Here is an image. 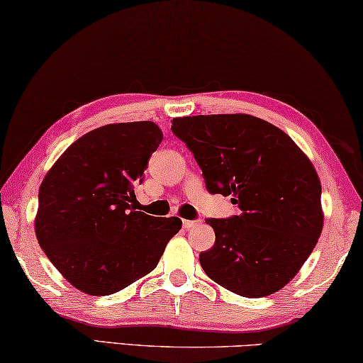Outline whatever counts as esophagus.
<instances>
[{
  "instance_id": "34e87169",
  "label": "esophagus",
  "mask_w": 363,
  "mask_h": 363,
  "mask_svg": "<svg viewBox=\"0 0 363 363\" xmlns=\"http://www.w3.org/2000/svg\"><path fill=\"white\" fill-rule=\"evenodd\" d=\"M182 224H184V228H186V229H192L195 226H199L200 220H184Z\"/></svg>"
}]
</instances>
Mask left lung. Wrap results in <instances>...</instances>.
Segmentation results:
<instances>
[{"mask_svg":"<svg viewBox=\"0 0 363 363\" xmlns=\"http://www.w3.org/2000/svg\"><path fill=\"white\" fill-rule=\"evenodd\" d=\"M172 134L202 169L206 191L233 195L240 215L208 218L216 240L200 254L208 278L242 297H264L294 278L321 229V184L294 140L250 114L174 118Z\"/></svg>","mask_w":363,"mask_h":363,"instance_id":"left-lung-1","label":"left lung"}]
</instances>
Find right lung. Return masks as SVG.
I'll return each mask as SVG.
<instances>
[{
    "instance_id": "obj_1",
    "label": "right lung",
    "mask_w": 363,
    "mask_h": 363,
    "mask_svg": "<svg viewBox=\"0 0 363 363\" xmlns=\"http://www.w3.org/2000/svg\"><path fill=\"white\" fill-rule=\"evenodd\" d=\"M161 140L152 121L103 125L74 142L40 186L38 244L85 294H114L148 274L179 233V218L130 208Z\"/></svg>"
}]
</instances>
